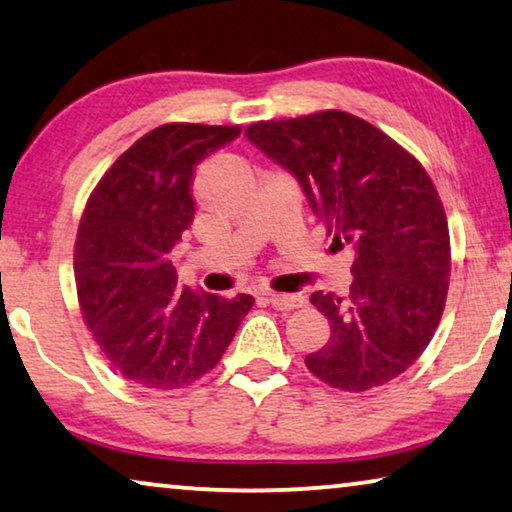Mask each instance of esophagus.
Listing matches in <instances>:
<instances>
[{"label": "esophagus", "instance_id": "1", "mask_svg": "<svg viewBox=\"0 0 512 512\" xmlns=\"http://www.w3.org/2000/svg\"><path fill=\"white\" fill-rule=\"evenodd\" d=\"M266 303H271L276 310H296L301 308L305 299L301 294H276V292H264Z\"/></svg>", "mask_w": 512, "mask_h": 512}]
</instances>
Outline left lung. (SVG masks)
<instances>
[{"mask_svg":"<svg viewBox=\"0 0 512 512\" xmlns=\"http://www.w3.org/2000/svg\"><path fill=\"white\" fill-rule=\"evenodd\" d=\"M246 135L299 179L333 243L356 253L347 296H310L331 338L305 365L340 391L388 384L430 345L451 282V236L432 179L393 137L342 110L257 121Z\"/></svg>","mask_w":512,"mask_h":512,"instance_id":"8db88e82","label":"left lung"}]
</instances>
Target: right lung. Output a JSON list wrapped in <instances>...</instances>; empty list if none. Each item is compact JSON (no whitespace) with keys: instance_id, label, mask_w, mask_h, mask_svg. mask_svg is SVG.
Here are the masks:
<instances>
[{"instance_id":"1","label":"right lung","mask_w":512,"mask_h":512,"mask_svg":"<svg viewBox=\"0 0 512 512\" xmlns=\"http://www.w3.org/2000/svg\"><path fill=\"white\" fill-rule=\"evenodd\" d=\"M241 126H158L91 190L75 239V285L87 329L131 384L172 391L207 375L230 347L250 294L223 299L177 287L170 250L195 216L193 170Z\"/></svg>"}]
</instances>
